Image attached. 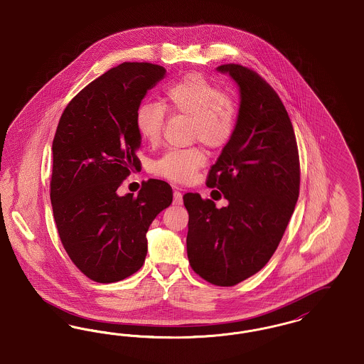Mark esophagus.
I'll list each match as a JSON object with an SVG mask.
<instances>
[{"instance_id": "34e87169", "label": "esophagus", "mask_w": 364, "mask_h": 364, "mask_svg": "<svg viewBox=\"0 0 364 364\" xmlns=\"http://www.w3.org/2000/svg\"><path fill=\"white\" fill-rule=\"evenodd\" d=\"M183 203V198H182V193L179 190H175L174 198H173V204L174 205H182Z\"/></svg>"}]
</instances>
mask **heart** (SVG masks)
Returning a JSON list of instances; mask_svg holds the SVG:
<instances>
[{"mask_svg": "<svg viewBox=\"0 0 364 364\" xmlns=\"http://www.w3.org/2000/svg\"><path fill=\"white\" fill-rule=\"evenodd\" d=\"M164 111L191 119L193 139L209 148H222L235 130V111L222 90L201 73H189L170 84L161 96V107L142 103L134 117L139 136L156 144L164 127ZM205 156L196 148L173 149L154 164V173L174 182L188 183L204 166Z\"/></svg>", "mask_w": 364, "mask_h": 364, "instance_id": "b5f03b06", "label": "heart"}]
</instances>
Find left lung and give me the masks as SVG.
I'll return each mask as SVG.
<instances>
[{
	"mask_svg": "<svg viewBox=\"0 0 364 364\" xmlns=\"http://www.w3.org/2000/svg\"><path fill=\"white\" fill-rule=\"evenodd\" d=\"M218 70L232 77L240 94L234 134L206 179L228 205L218 209L198 193H186L183 204L190 267L210 284L231 287L276 252L299 197L301 167L294 127L274 90L242 65Z\"/></svg>",
	"mask_w": 364,
	"mask_h": 364,
	"instance_id": "obj_1",
	"label": "left lung"
}]
</instances>
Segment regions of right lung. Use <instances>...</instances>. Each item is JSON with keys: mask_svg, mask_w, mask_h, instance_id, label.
<instances>
[{"mask_svg": "<svg viewBox=\"0 0 364 364\" xmlns=\"http://www.w3.org/2000/svg\"><path fill=\"white\" fill-rule=\"evenodd\" d=\"M163 66L124 63L90 82L60 118L53 140L50 200L63 249L96 283H115L141 268L146 231L173 203L171 186L142 183L137 196H118L141 168L134 117L148 90L164 79Z\"/></svg>", "mask_w": 364, "mask_h": 364, "instance_id": "add662e5", "label": "right lung"}]
</instances>
